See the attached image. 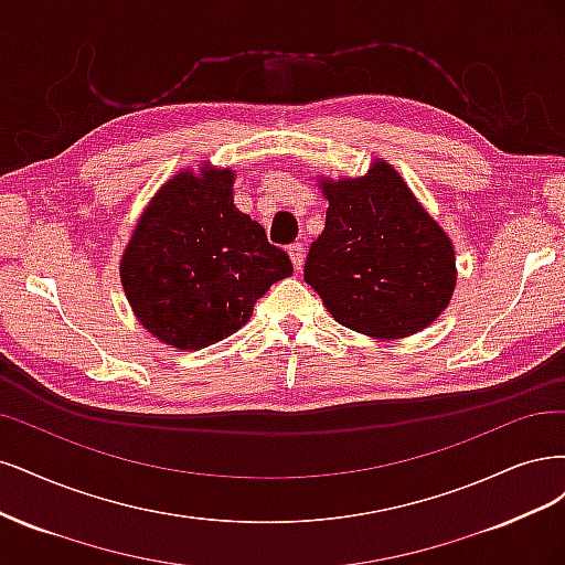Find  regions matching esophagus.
<instances>
[{
    "label": "esophagus",
    "instance_id": "34e87169",
    "mask_svg": "<svg viewBox=\"0 0 565 565\" xmlns=\"http://www.w3.org/2000/svg\"><path fill=\"white\" fill-rule=\"evenodd\" d=\"M288 256H290V263H294L296 271H300V269H302V263H305L302 244H290V246H288Z\"/></svg>",
    "mask_w": 565,
    "mask_h": 565
}]
</instances>
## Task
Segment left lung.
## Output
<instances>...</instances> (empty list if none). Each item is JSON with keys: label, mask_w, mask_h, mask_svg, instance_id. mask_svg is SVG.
<instances>
[{"label": "left lung", "mask_w": 565, "mask_h": 565, "mask_svg": "<svg viewBox=\"0 0 565 565\" xmlns=\"http://www.w3.org/2000/svg\"><path fill=\"white\" fill-rule=\"evenodd\" d=\"M329 211L307 253L305 281L344 329L398 340L448 307L458 267L444 227L385 159L366 175L317 178Z\"/></svg>", "instance_id": "obj_1"}]
</instances>
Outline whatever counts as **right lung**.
Here are the masks:
<instances>
[{
  "label": "right lung",
  "instance_id": "1",
  "mask_svg": "<svg viewBox=\"0 0 565 565\" xmlns=\"http://www.w3.org/2000/svg\"><path fill=\"white\" fill-rule=\"evenodd\" d=\"M234 171L202 163L171 175L142 209L119 260L124 296L159 342L194 352L236 333L288 256L234 206Z\"/></svg>",
  "mask_w": 565,
  "mask_h": 565
}]
</instances>
